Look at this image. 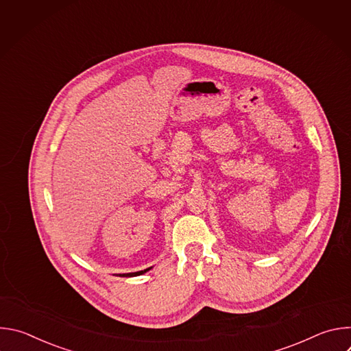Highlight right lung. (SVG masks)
Here are the masks:
<instances>
[{
	"label": "right lung",
	"mask_w": 351,
	"mask_h": 351,
	"mask_svg": "<svg viewBox=\"0 0 351 351\" xmlns=\"http://www.w3.org/2000/svg\"><path fill=\"white\" fill-rule=\"evenodd\" d=\"M149 269V268H148ZM148 269H144V271H138V272H132V274H122L121 276H137V275H141L144 272H147Z\"/></svg>",
	"instance_id": "right-lung-1"
}]
</instances>
